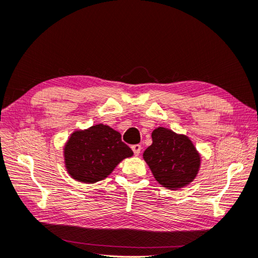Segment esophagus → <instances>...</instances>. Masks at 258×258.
I'll return each mask as SVG.
<instances>
[{
  "mask_svg": "<svg viewBox=\"0 0 258 258\" xmlns=\"http://www.w3.org/2000/svg\"><path fill=\"white\" fill-rule=\"evenodd\" d=\"M132 150L135 155H139L141 153V150H142V146H141L140 144H134L132 145Z\"/></svg>",
  "mask_w": 258,
  "mask_h": 258,
  "instance_id": "esophagus-1",
  "label": "esophagus"
}]
</instances>
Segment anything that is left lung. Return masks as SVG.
Wrapping results in <instances>:
<instances>
[{
  "mask_svg": "<svg viewBox=\"0 0 258 258\" xmlns=\"http://www.w3.org/2000/svg\"><path fill=\"white\" fill-rule=\"evenodd\" d=\"M143 159L155 180L171 190L192 182L200 168V154L188 136L165 127L152 132V144L144 151Z\"/></svg>",
  "mask_w": 258,
  "mask_h": 258,
  "instance_id": "1",
  "label": "left lung"
}]
</instances>
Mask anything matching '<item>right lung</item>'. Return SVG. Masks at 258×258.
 <instances>
[{"mask_svg": "<svg viewBox=\"0 0 258 258\" xmlns=\"http://www.w3.org/2000/svg\"><path fill=\"white\" fill-rule=\"evenodd\" d=\"M120 138L117 131L104 124L75 131L63 149L66 169L70 176L84 183L107 178L120 161L133 155Z\"/></svg>", "mask_w": 258, "mask_h": 258, "instance_id": "right-lung-1", "label": "right lung"}]
</instances>
